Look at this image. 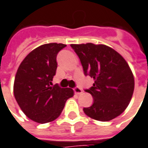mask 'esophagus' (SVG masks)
<instances>
[{
  "label": "esophagus",
  "instance_id": "1",
  "mask_svg": "<svg viewBox=\"0 0 148 148\" xmlns=\"http://www.w3.org/2000/svg\"><path fill=\"white\" fill-rule=\"evenodd\" d=\"M74 93L75 94H77V95H81L82 93V90L81 88H79V87H75L74 89Z\"/></svg>",
  "mask_w": 148,
  "mask_h": 148
}]
</instances>
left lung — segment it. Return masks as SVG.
<instances>
[{"label": "left lung", "instance_id": "8db88e82", "mask_svg": "<svg viewBox=\"0 0 148 148\" xmlns=\"http://www.w3.org/2000/svg\"><path fill=\"white\" fill-rule=\"evenodd\" d=\"M80 58L84 74L95 82L89 90L94 99L90 107L83 108L93 119L106 122L123 113L133 95L135 79L126 60L106 45L71 44Z\"/></svg>", "mask_w": 148, "mask_h": 148}]
</instances>
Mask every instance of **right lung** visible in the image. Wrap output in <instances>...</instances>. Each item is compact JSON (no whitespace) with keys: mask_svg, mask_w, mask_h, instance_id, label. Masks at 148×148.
<instances>
[{"mask_svg":"<svg viewBox=\"0 0 148 148\" xmlns=\"http://www.w3.org/2000/svg\"><path fill=\"white\" fill-rule=\"evenodd\" d=\"M66 45L44 44L32 50L17 69L13 93L24 114L38 123L55 120L68 99L74 96L71 88L53 86L58 67V53Z\"/></svg>","mask_w":148,"mask_h":148,"instance_id":"add662e5","label":"right lung"}]
</instances>
